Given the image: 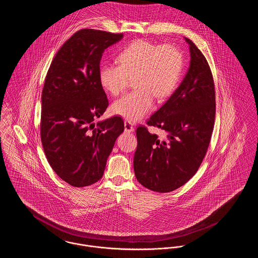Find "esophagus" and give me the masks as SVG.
<instances>
[{"label": "esophagus", "mask_w": 258, "mask_h": 258, "mask_svg": "<svg viewBox=\"0 0 258 258\" xmlns=\"http://www.w3.org/2000/svg\"><path fill=\"white\" fill-rule=\"evenodd\" d=\"M124 132L125 133H134L135 132L134 125L127 120H124Z\"/></svg>", "instance_id": "34e87169"}]
</instances>
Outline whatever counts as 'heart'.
Wrapping results in <instances>:
<instances>
[{
    "instance_id": "obj_1",
    "label": "heart",
    "mask_w": 258,
    "mask_h": 258,
    "mask_svg": "<svg viewBox=\"0 0 258 258\" xmlns=\"http://www.w3.org/2000/svg\"><path fill=\"white\" fill-rule=\"evenodd\" d=\"M118 59L119 64L101 66L100 84L117 96L125 89L130 79L136 78L138 89L112 105L114 114L135 122L152 110L154 96L162 99L175 90L182 69V56L172 45L159 46L140 39L125 47Z\"/></svg>"
}]
</instances>
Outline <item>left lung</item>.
<instances>
[{"mask_svg":"<svg viewBox=\"0 0 258 258\" xmlns=\"http://www.w3.org/2000/svg\"><path fill=\"white\" fill-rule=\"evenodd\" d=\"M189 68L178 88L148 120L161 128L167 139L137 130L138 148L134 158L139 182L157 192H170L195 176L204 158L215 119L214 81L205 57L194 42Z\"/></svg>","mask_w":258,"mask_h":258,"instance_id":"obj_1","label":"left lung"}]
</instances>
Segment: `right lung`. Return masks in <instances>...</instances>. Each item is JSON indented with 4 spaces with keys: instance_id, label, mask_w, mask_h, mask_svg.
Listing matches in <instances>:
<instances>
[{
    "instance_id": "1",
    "label": "right lung",
    "mask_w": 258,
    "mask_h": 258,
    "mask_svg": "<svg viewBox=\"0 0 258 258\" xmlns=\"http://www.w3.org/2000/svg\"><path fill=\"white\" fill-rule=\"evenodd\" d=\"M122 34L81 29L58 51L48 71L41 111V141L47 160L59 178L77 187L102 178L121 118L100 120L108 107L99 81L100 60Z\"/></svg>"
}]
</instances>
